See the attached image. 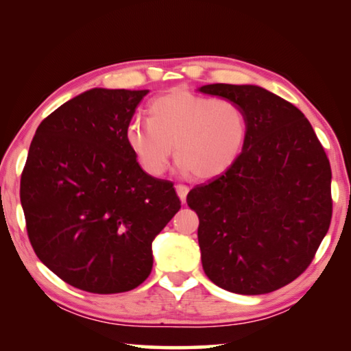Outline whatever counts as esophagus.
Wrapping results in <instances>:
<instances>
[{
    "instance_id": "1",
    "label": "esophagus",
    "mask_w": 351,
    "mask_h": 351,
    "mask_svg": "<svg viewBox=\"0 0 351 351\" xmlns=\"http://www.w3.org/2000/svg\"><path fill=\"white\" fill-rule=\"evenodd\" d=\"M176 191H177V195H179V197H180L182 204H185L189 188L186 185H182V183H179V185H176Z\"/></svg>"
}]
</instances>
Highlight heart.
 Wrapping results in <instances>:
<instances>
[{
    "mask_svg": "<svg viewBox=\"0 0 351 351\" xmlns=\"http://www.w3.org/2000/svg\"><path fill=\"white\" fill-rule=\"evenodd\" d=\"M149 120L128 123L125 140L146 174L158 177L168 168L172 145L177 168L213 179L241 156L248 135V120L236 101L171 92L154 98Z\"/></svg>",
    "mask_w": 351,
    "mask_h": 351,
    "instance_id": "1",
    "label": "heart"
}]
</instances>
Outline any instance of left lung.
Wrapping results in <instances>:
<instances>
[{
    "label": "left lung",
    "mask_w": 351,
    "mask_h": 351,
    "mask_svg": "<svg viewBox=\"0 0 351 351\" xmlns=\"http://www.w3.org/2000/svg\"><path fill=\"white\" fill-rule=\"evenodd\" d=\"M248 120L241 156L186 197L199 216L205 274L237 294L279 290L302 274L333 213L331 168L310 121L290 101L253 84H206Z\"/></svg>",
    "instance_id": "obj_1"
}]
</instances>
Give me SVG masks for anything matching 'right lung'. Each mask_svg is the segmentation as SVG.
I'll list each match as a JSON object with an SVG mask.
<instances>
[{
	"label": "right lung",
	"mask_w": 351,
	"mask_h": 351,
	"mask_svg": "<svg viewBox=\"0 0 351 351\" xmlns=\"http://www.w3.org/2000/svg\"><path fill=\"white\" fill-rule=\"evenodd\" d=\"M147 92L86 90L47 115L29 147L20 199L30 245L83 291L143 284L152 241L180 210L172 182L146 174L125 140Z\"/></svg>",
	"instance_id": "1"
}]
</instances>
